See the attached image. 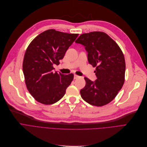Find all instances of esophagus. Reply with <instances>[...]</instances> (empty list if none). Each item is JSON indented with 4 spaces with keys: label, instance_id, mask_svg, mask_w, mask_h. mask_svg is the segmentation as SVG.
Instances as JSON below:
<instances>
[{
    "label": "esophagus",
    "instance_id": "34e87169",
    "mask_svg": "<svg viewBox=\"0 0 147 147\" xmlns=\"http://www.w3.org/2000/svg\"><path fill=\"white\" fill-rule=\"evenodd\" d=\"M80 77V76L77 75H76V74L74 75V79H77V78H79Z\"/></svg>",
    "mask_w": 147,
    "mask_h": 147
}]
</instances>
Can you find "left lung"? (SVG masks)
<instances>
[{
  "mask_svg": "<svg viewBox=\"0 0 147 147\" xmlns=\"http://www.w3.org/2000/svg\"><path fill=\"white\" fill-rule=\"evenodd\" d=\"M88 53L89 63L96 67L97 80L85 77L86 86L80 90L82 98L92 105L102 107L113 100L125 80V63L120 47L105 33H83L76 40Z\"/></svg>",
  "mask_w": 147,
  "mask_h": 147,
  "instance_id": "left-lung-1",
  "label": "left lung"
}]
</instances>
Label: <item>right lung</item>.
<instances>
[{
	"label": "right lung",
	"mask_w": 147,
	"mask_h": 147,
	"mask_svg": "<svg viewBox=\"0 0 147 147\" xmlns=\"http://www.w3.org/2000/svg\"><path fill=\"white\" fill-rule=\"evenodd\" d=\"M78 36L49 29L40 33L27 48L23 62L25 83L38 102L51 105L64 96L74 74L54 73L53 65H59Z\"/></svg>",
	"instance_id": "obj_1"
}]
</instances>
